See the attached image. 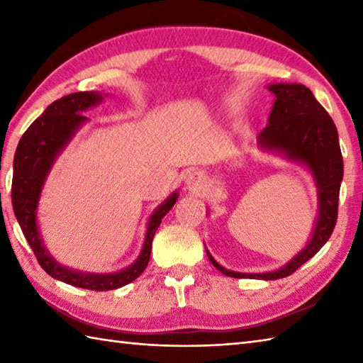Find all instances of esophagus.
<instances>
[{"label": "esophagus", "instance_id": "esophagus-1", "mask_svg": "<svg viewBox=\"0 0 363 363\" xmlns=\"http://www.w3.org/2000/svg\"><path fill=\"white\" fill-rule=\"evenodd\" d=\"M187 187L189 190L198 195H204L209 190V179L201 172H194L187 176Z\"/></svg>", "mask_w": 363, "mask_h": 363}]
</instances>
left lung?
Segmentation results:
<instances>
[{"label":"left lung","instance_id":"left-lung-1","mask_svg":"<svg viewBox=\"0 0 363 363\" xmlns=\"http://www.w3.org/2000/svg\"><path fill=\"white\" fill-rule=\"evenodd\" d=\"M276 96L268 126L259 134L264 150L282 152L285 157L309 167L318 186L320 215L309 245L284 268L272 273H237L223 268L207 252L212 265L223 274L237 279H281L293 274L317 254L334 233L338 195L343 179V157L333 118L312 91L303 84H272Z\"/></svg>","mask_w":363,"mask_h":363}]
</instances>
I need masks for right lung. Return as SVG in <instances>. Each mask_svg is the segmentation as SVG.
Instances as JSON below:
<instances>
[{"mask_svg": "<svg viewBox=\"0 0 363 363\" xmlns=\"http://www.w3.org/2000/svg\"><path fill=\"white\" fill-rule=\"evenodd\" d=\"M101 99L103 96L96 91H76V94L56 99L46 107L45 112L20 138L13 157L12 177V206L15 217L20 223L29 246L33 248L38 264L54 279L95 291L120 289L137 279L145 272L151 256L154 234H156L162 218L172 209L177 199V194H173L151 215L140 256L123 272L112 274H87L59 265L50 256L37 230L35 209L38 196H40L45 177L50 173L54 159L70 142L74 130L87 120L81 112L89 109L90 106L98 104Z\"/></svg>", "mask_w": 363, "mask_h": 363, "instance_id": "1", "label": "right lung"}]
</instances>
